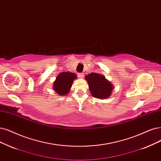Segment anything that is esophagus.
Listing matches in <instances>:
<instances>
[{
	"mask_svg": "<svg viewBox=\"0 0 161 161\" xmlns=\"http://www.w3.org/2000/svg\"><path fill=\"white\" fill-rule=\"evenodd\" d=\"M77 76L80 77V78H83V77H84V73H80V74H77Z\"/></svg>",
	"mask_w": 161,
	"mask_h": 161,
	"instance_id": "1",
	"label": "esophagus"
}]
</instances>
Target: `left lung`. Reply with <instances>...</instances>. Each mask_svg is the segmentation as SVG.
Listing matches in <instances>:
<instances>
[{"label": "left lung", "mask_w": 161, "mask_h": 161, "mask_svg": "<svg viewBox=\"0 0 161 161\" xmlns=\"http://www.w3.org/2000/svg\"><path fill=\"white\" fill-rule=\"evenodd\" d=\"M89 89L93 97L99 99H105L110 96L113 85L107 80L104 75L97 73H91L86 76Z\"/></svg>", "instance_id": "1"}]
</instances>
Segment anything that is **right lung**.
I'll return each instance as SVG.
<instances>
[{
	"label": "right lung",
	"instance_id": "right-lung-1",
	"mask_svg": "<svg viewBox=\"0 0 161 161\" xmlns=\"http://www.w3.org/2000/svg\"><path fill=\"white\" fill-rule=\"evenodd\" d=\"M75 78H77V76L75 74L63 71L58 75L53 83V90L59 96L66 95L69 93L73 81Z\"/></svg>",
	"mask_w": 161,
	"mask_h": 161
}]
</instances>
